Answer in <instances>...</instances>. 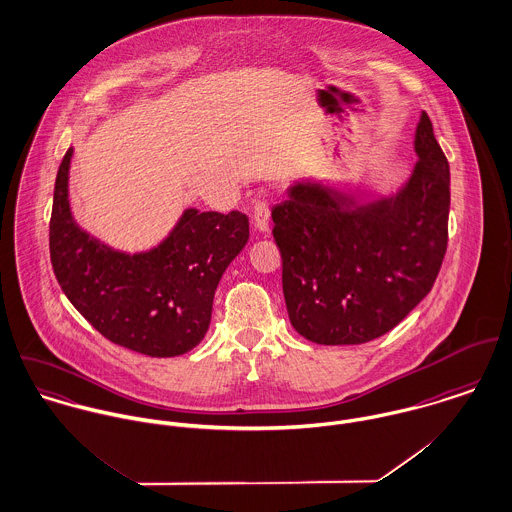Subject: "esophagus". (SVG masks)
Masks as SVG:
<instances>
[{
  "mask_svg": "<svg viewBox=\"0 0 512 512\" xmlns=\"http://www.w3.org/2000/svg\"><path fill=\"white\" fill-rule=\"evenodd\" d=\"M269 220H271V210H269L267 202H257L253 206V214H251L253 226L259 231H269Z\"/></svg>",
  "mask_w": 512,
  "mask_h": 512,
  "instance_id": "obj_1",
  "label": "esophagus"
}]
</instances>
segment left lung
<instances>
[{
    "label": "left lung",
    "mask_w": 512,
    "mask_h": 512,
    "mask_svg": "<svg viewBox=\"0 0 512 512\" xmlns=\"http://www.w3.org/2000/svg\"><path fill=\"white\" fill-rule=\"evenodd\" d=\"M406 186L367 204L298 182L273 208L290 324L314 343L381 338L432 290L448 247L450 165L420 115Z\"/></svg>",
    "instance_id": "8db88e82"
}]
</instances>
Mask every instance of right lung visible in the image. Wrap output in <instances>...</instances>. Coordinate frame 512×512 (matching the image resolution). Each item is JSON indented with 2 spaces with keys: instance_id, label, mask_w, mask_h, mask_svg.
I'll use <instances>...</instances> for the list:
<instances>
[{
  "instance_id": "add662e5",
  "label": "right lung",
  "mask_w": 512,
  "mask_h": 512,
  "mask_svg": "<svg viewBox=\"0 0 512 512\" xmlns=\"http://www.w3.org/2000/svg\"><path fill=\"white\" fill-rule=\"evenodd\" d=\"M72 149L57 172L49 226L51 263L74 308L110 341L151 357H174L204 340L218 283L249 239L241 212L186 210L171 235L127 255L84 233L68 206Z\"/></svg>"
}]
</instances>
